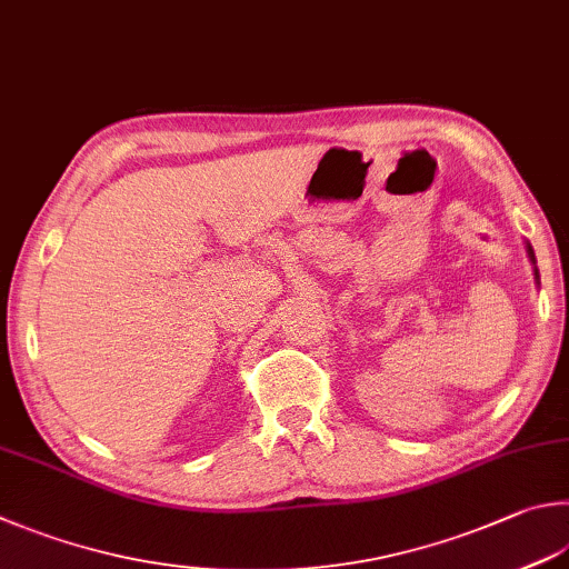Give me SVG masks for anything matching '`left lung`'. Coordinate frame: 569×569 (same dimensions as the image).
Wrapping results in <instances>:
<instances>
[{"label": "left lung", "instance_id": "left-lung-1", "mask_svg": "<svg viewBox=\"0 0 569 569\" xmlns=\"http://www.w3.org/2000/svg\"><path fill=\"white\" fill-rule=\"evenodd\" d=\"M528 252H530V260L535 262V254H532V248H530V244H528ZM535 274H538V272H535Z\"/></svg>", "mask_w": 569, "mask_h": 569}]
</instances>
